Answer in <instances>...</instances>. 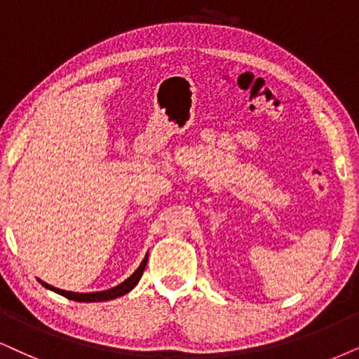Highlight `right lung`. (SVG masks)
<instances>
[{
	"label": "right lung",
	"instance_id": "obj_1",
	"mask_svg": "<svg viewBox=\"0 0 359 359\" xmlns=\"http://www.w3.org/2000/svg\"><path fill=\"white\" fill-rule=\"evenodd\" d=\"M147 257H149V252L146 253V257H144V260L140 265L137 266V270L134 271L133 275L129 276V278L122 281V283L117 285V287H112L109 290H102V292H90V293H79V292H66V290H61V288H56L53 287V285H48L46 281L39 280L38 281L41 285H43L44 288L51 290V292L57 293V294H62V297L69 298V300H74V302H81V303H93V302H109V300H114V298H119L122 294L129 293L130 290H133L135 285L139 283L140 276H142L144 270H146V263H147Z\"/></svg>",
	"mask_w": 359,
	"mask_h": 359
}]
</instances>
